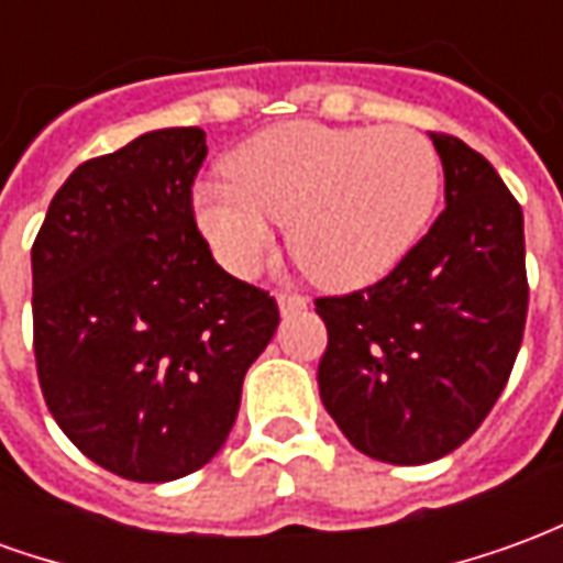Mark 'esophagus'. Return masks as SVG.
Here are the masks:
<instances>
[{"instance_id": "obj_1", "label": "esophagus", "mask_w": 563, "mask_h": 563, "mask_svg": "<svg viewBox=\"0 0 563 563\" xmlns=\"http://www.w3.org/2000/svg\"><path fill=\"white\" fill-rule=\"evenodd\" d=\"M277 305H280L283 317H289V313H298V310H305L307 298L298 292H280L277 295Z\"/></svg>"}]
</instances>
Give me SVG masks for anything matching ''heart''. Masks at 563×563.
<instances>
[{"label": "heart", "instance_id": "1", "mask_svg": "<svg viewBox=\"0 0 563 563\" xmlns=\"http://www.w3.org/2000/svg\"><path fill=\"white\" fill-rule=\"evenodd\" d=\"M229 180L196 192V222L225 268L250 277L286 225L289 253L325 289L386 277L431 222L443 165L416 129L292 120L229 153Z\"/></svg>", "mask_w": 563, "mask_h": 563}]
</instances>
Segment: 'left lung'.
I'll list each match as a JSON object with an SVG mask.
<instances>
[{"label": "left lung", "mask_w": 563, "mask_h": 563, "mask_svg": "<svg viewBox=\"0 0 563 563\" xmlns=\"http://www.w3.org/2000/svg\"><path fill=\"white\" fill-rule=\"evenodd\" d=\"M446 208L367 289L317 298L329 329L319 398L358 452L386 464L449 455L507 386L528 317L525 220L492 162L431 132Z\"/></svg>", "instance_id": "8db88e82"}]
</instances>
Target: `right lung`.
Masks as SVG:
<instances>
[{
  "instance_id": "1",
  "label": "right lung",
  "mask_w": 563,
  "mask_h": 563,
  "mask_svg": "<svg viewBox=\"0 0 563 563\" xmlns=\"http://www.w3.org/2000/svg\"><path fill=\"white\" fill-rule=\"evenodd\" d=\"M208 156L196 126L156 129L84 162L32 244V343L47 410L132 483L205 467L277 331L265 289L213 262L192 213Z\"/></svg>"
}]
</instances>
